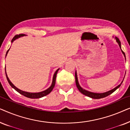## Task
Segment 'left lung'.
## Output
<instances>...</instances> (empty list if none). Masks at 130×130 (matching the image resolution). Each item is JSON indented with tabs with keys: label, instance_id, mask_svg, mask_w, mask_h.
<instances>
[{
	"label": "left lung",
	"instance_id": "obj_1",
	"mask_svg": "<svg viewBox=\"0 0 130 130\" xmlns=\"http://www.w3.org/2000/svg\"><path fill=\"white\" fill-rule=\"evenodd\" d=\"M115 39H116V41L117 42H118L119 46H120L121 50V42L119 40V39L117 38V37H115ZM121 51L122 53V54H124V57H125V53L123 51L121 50ZM124 80V79H123ZM75 80H76V86H77V88L78 89V90H79L80 92H81L83 94V95L87 96H89L90 98H91L92 99H101V98H105L106 96H107L111 95V93H112L113 92L115 91L117 89H118L119 87L121 86V85L122 84V82L120 83V85H118V86H117V87H115L114 89H112L111 90H109V91L106 92H104V93H93V92H89V91H88V90H86L85 89H83V88H81V86H80L79 84V82H78V79H77V73L76 72H75Z\"/></svg>",
	"mask_w": 130,
	"mask_h": 130
}]
</instances>
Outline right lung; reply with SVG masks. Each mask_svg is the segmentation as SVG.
<instances>
[{"mask_svg": "<svg viewBox=\"0 0 130 130\" xmlns=\"http://www.w3.org/2000/svg\"><path fill=\"white\" fill-rule=\"evenodd\" d=\"M25 35L23 34H19V35H16L15 36L13 37V39H12V40L11 42H13V41H15L16 39H17V38H20V37H21L25 36ZM9 50V49L7 51L6 54V56L7 54H8ZM5 68H6V67H5ZM58 70H59V69H57V70L56 71V72L54 73V76H53V78L52 84H51V86L49 88H48L47 89L44 90V91H42V92H38V93H30V92H25V91H23V90H21L20 89H19L18 88H17V87L14 86V85H13V83H12L10 81V80L9 79L8 76H7L6 72V69H5V73H6L7 80H8L9 83V85H10V86H11L12 88H13L14 89H15V90H17L18 92H19V93L21 94V95L25 96H26V97H27V98H31V99H37V98H42V97H43V96H45L47 95L48 94H49L51 91H52V90L53 89V88H54V87L55 86V83H56V75H57V73Z\"/></svg>", "mask_w": 130, "mask_h": 130, "instance_id": "add662e5", "label": "right lung"}]
</instances>
